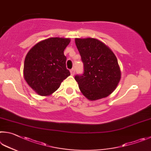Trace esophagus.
Segmentation results:
<instances>
[{
    "label": "esophagus",
    "mask_w": 151,
    "mask_h": 151,
    "mask_svg": "<svg viewBox=\"0 0 151 151\" xmlns=\"http://www.w3.org/2000/svg\"><path fill=\"white\" fill-rule=\"evenodd\" d=\"M70 73H71V76H73L74 74H75V70L74 69H71V70H70Z\"/></svg>",
    "instance_id": "34e87169"
}]
</instances>
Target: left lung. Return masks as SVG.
I'll return each instance as SVG.
<instances>
[{"label": "left lung", "mask_w": 151, "mask_h": 151, "mask_svg": "<svg viewBox=\"0 0 151 151\" xmlns=\"http://www.w3.org/2000/svg\"><path fill=\"white\" fill-rule=\"evenodd\" d=\"M75 42L83 63V73L75 76L81 92L91 101L109 96L121 79L114 53L96 38H76Z\"/></svg>", "instance_id": "left-lung-1"}]
</instances>
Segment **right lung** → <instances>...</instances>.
Returning <instances> with one entry per match:
<instances>
[{"label": "right lung", "instance_id": "obj_1", "mask_svg": "<svg viewBox=\"0 0 151 151\" xmlns=\"http://www.w3.org/2000/svg\"><path fill=\"white\" fill-rule=\"evenodd\" d=\"M70 40L50 38L37 43L28 52L24 64L26 82L37 93L50 96L70 76L63 51Z\"/></svg>", "mask_w": 151, "mask_h": 151}]
</instances>
